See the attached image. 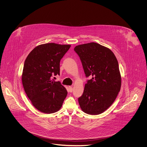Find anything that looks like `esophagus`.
<instances>
[{"label":"esophagus","mask_w":147,"mask_h":147,"mask_svg":"<svg viewBox=\"0 0 147 147\" xmlns=\"http://www.w3.org/2000/svg\"><path fill=\"white\" fill-rule=\"evenodd\" d=\"M68 89H69V91H70V92H71L73 91V88H72V86H69L68 87Z\"/></svg>","instance_id":"34e87169"}]
</instances>
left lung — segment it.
<instances>
[{"mask_svg": "<svg viewBox=\"0 0 147 147\" xmlns=\"http://www.w3.org/2000/svg\"><path fill=\"white\" fill-rule=\"evenodd\" d=\"M74 51L80 57L86 77H92L78 98L79 104L85 113L99 115L112 105L120 91L118 61L110 49L95 42L77 46Z\"/></svg>", "mask_w": 147, "mask_h": 147, "instance_id": "left-lung-1", "label": "left lung"}]
</instances>
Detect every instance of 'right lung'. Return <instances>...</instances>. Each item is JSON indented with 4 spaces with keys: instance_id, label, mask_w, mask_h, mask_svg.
<instances>
[{
    "instance_id": "add662e5",
    "label": "right lung",
    "mask_w": 147,
    "mask_h": 147,
    "mask_svg": "<svg viewBox=\"0 0 147 147\" xmlns=\"http://www.w3.org/2000/svg\"><path fill=\"white\" fill-rule=\"evenodd\" d=\"M69 45L49 43L37 46L28 54L22 74L24 90L40 112L52 113L61 108L67 91L52 77L59 75L60 61Z\"/></svg>"
}]
</instances>
